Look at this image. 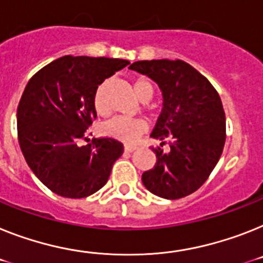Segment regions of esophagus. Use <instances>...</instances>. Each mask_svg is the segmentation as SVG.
Listing matches in <instances>:
<instances>
[{"instance_id":"34e87169","label":"esophagus","mask_w":263,"mask_h":263,"mask_svg":"<svg viewBox=\"0 0 263 263\" xmlns=\"http://www.w3.org/2000/svg\"><path fill=\"white\" fill-rule=\"evenodd\" d=\"M136 147H134V145H124V151L125 152H132L135 151Z\"/></svg>"}]
</instances>
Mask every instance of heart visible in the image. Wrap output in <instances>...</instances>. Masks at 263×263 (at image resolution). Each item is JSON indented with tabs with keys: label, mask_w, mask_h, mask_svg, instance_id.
Returning a JSON list of instances; mask_svg holds the SVG:
<instances>
[{
	"label": "heart",
	"mask_w": 263,
	"mask_h": 263,
	"mask_svg": "<svg viewBox=\"0 0 263 263\" xmlns=\"http://www.w3.org/2000/svg\"><path fill=\"white\" fill-rule=\"evenodd\" d=\"M134 90L135 95L142 101H149L154 96V87L148 80L145 79H139L134 84ZM93 105L98 112H103L105 109L104 101V85L96 89L93 95ZM147 129V124L142 119H129L124 116H115L109 119L101 125L100 131L104 136L116 139L120 142L132 143L140 135H143Z\"/></svg>",
	"instance_id": "1"
}]
</instances>
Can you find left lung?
Masks as SVG:
<instances>
[{
	"label": "left lung",
	"mask_w": 263,
	"mask_h": 263,
	"mask_svg": "<svg viewBox=\"0 0 263 263\" xmlns=\"http://www.w3.org/2000/svg\"><path fill=\"white\" fill-rule=\"evenodd\" d=\"M129 69L148 76L162 90L163 108L151 138L165 152H155L154 168L142 182L149 193L164 199L193 194L210 176L226 140V119L219 95L206 77L182 60L136 61Z\"/></svg>",
	"instance_id": "left-lung-1"
}]
</instances>
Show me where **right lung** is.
Instances as JSON below:
<instances>
[{
    "mask_svg": "<svg viewBox=\"0 0 263 263\" xmlns=\"http://www.w3.org/2000/svg\"><path fill=\"white\" fill-rule=\"evenodd\" d=\"M121 59L64 56L32 77L17 109L21 151L34 175L64 198H85L107 183L123 144L112 138L80 145L96 119L93 95L127 67Z\"/></svg>",
    "mask_w": 263,
    "mask_h": 263,
    "instance_id": "1",
    "label": "right lung"
}]
</instances>
